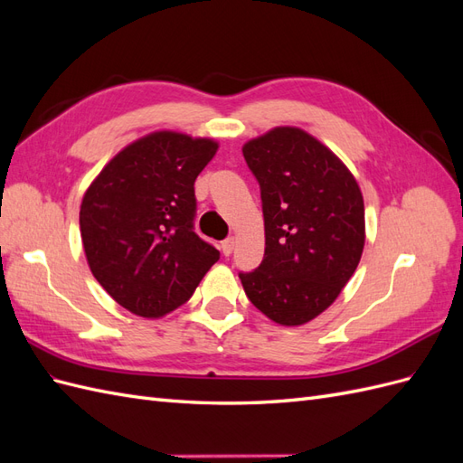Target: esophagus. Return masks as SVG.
<instances>
[{"label": "esophagus", "mask_w": 463, "mask_h": 463, "mask_svg": "<svg viewBox=\"0 0 463 463\" xmlns=\"http://www.w3.org/2000/svg\"><path fill=\"white\" fill-rule=\"evenodd\" d=\"M233 245H235L233 237H228L226 241H222V245H220V249H222V255H223V257H230V255H232V250H233Z\"/></svg>", "instance_id": "34e87169"}]
</instances>
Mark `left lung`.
Returning a JSON list of instances; mask_svg holds the SVG:
<instances>
[{"label":"left lung","mask_w":463,"mask_h":463,"mask_svg":"<svg viewBox=\"0 0 463 463\" xmlns=\"http://www.w3.org/2000/svg\"><path fill=\"white\" fill-rule=\"evenodd\" d=\"M259 181L264 259L240 272L249 301L270 320L299 326L340 296L365 245V206L335 154L298 128H276L243 146Z\"/></svg>","instance_id":"8db88e82"}]
</instances>
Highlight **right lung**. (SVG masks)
Instances as JSON below:
<instances>
[{"instance_id":"right-lung-1","label":"right lung","mask_w":463,"mask_h":463,"mask_svg":"<svg viewBox=\"0 0 463 463\" xmlns=\"http://www.w3.org/2000/svg\"><path fill=\"white\" fill-rule=\"evenodd\" d=\"M216 150L210 138L150 133L116 154L82 197L89 266L128 311L158 318L177 309L220 259L194 233V179Z\"/></svg>"}]
</instances>
